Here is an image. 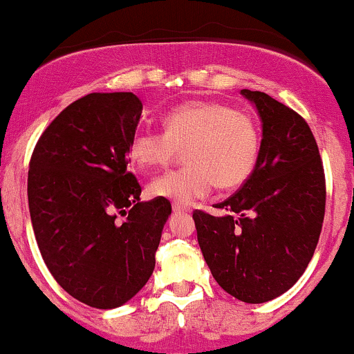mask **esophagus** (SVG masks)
I'll list each match as a JSON object with an SVG mask.
<instances>
[{
    "label": "esophagus",
    "mask_w": 354,
    "mask_h": 354,
    "mask_svg": "<svg viewBox=\"0 0 354 354\" xmlns=\"http://www.w3.org/2000/svg\"><path fill=\"white\" fill-rule=\"evenodd\" d=\"M172 209H174V212H190V207H187V205H182V204H174L172 205Z\"/></svg>",
    "instance_id": "esophagus-1"
}]
</instances>
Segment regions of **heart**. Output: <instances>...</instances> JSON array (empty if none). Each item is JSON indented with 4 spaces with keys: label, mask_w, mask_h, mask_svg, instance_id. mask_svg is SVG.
I'll return each mask as SVG.
<instances>
[{
    "label": "heart",
    "mask_w": 354,
    "mask_h": 354,
    "mask_svg": "<svg viewBox=\"0 0 354 354\" xmlns=\"http://www.w3.org/2000/svg\"><path fill=\"white\" fill-rule=\"evenodd\" d=\"M165 132L140 129L130 138L129 156L142 169L165 167L185 150L187 167L153 178L150 194L189 204L216 187L232 190L251 177L261 135L249 115L221 102H189L164 117Z\"/></svg>",
    "instance_id": "1"
}]
</instances>
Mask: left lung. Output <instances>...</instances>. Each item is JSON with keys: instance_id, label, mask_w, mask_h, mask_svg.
Returning a JSON list of instances; mask_svg holds the SVG:
<instances>
[{"instance_id": "left-lung-1", "label": "left lung", "mask_w": 354, "mask_h": 354, "mask_svg": "<svg viewBox=\"0 0 354 354\" xmlns=\"http://www.w3.org/2000/svg\"><path fill=\"white\" fill-rule=\"evenodd\" d=\"M263 122L251 177L217 209L194 210L197 241L217 284L239 301L268 303L303 276L319 241L326 182L309 125L263 91L241 90Z\"/></svg>"}]
</instances>
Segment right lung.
Listing matches in <instances>:
<instances>
[{
  "mask_svg": "<svg viewBox=\"0 0 354 354\" xmlns=\"http://www.w3.org/2000/svg\"><path fill=\"white\" fill-rule=\"evenodd\" d=\"M140 115L130 91L86 95L46 127L30 160L28 205L43 261L91 308H118L144 288L172 212L167 198L140 202L127 169Z\"/></svg>",
  "mask_w": 354,
  "mask_h": 354,
  "instance_id": "right-lung-1",
  "label": "right lung"
}]
</instances>
